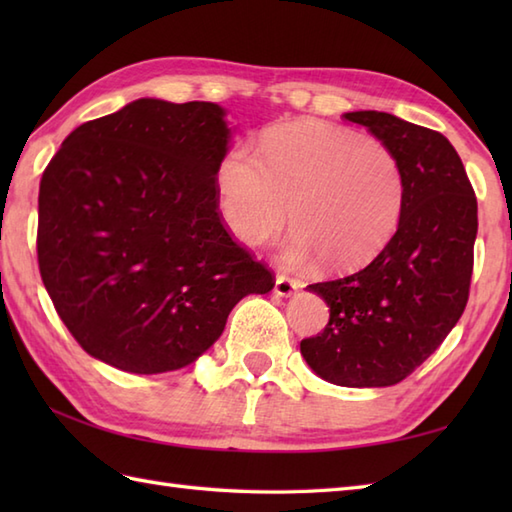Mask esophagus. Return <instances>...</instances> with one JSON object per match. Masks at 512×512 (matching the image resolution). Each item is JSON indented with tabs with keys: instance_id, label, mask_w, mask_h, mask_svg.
<instances>
[{
	"instance_id": "34e87169",
	"label": "esophagus",
	"mask_w": 512,
	"mask_h": 512,
	"mask_svg": "<svg viewBox=\"0 0 512 512\" xmlns=\"http://www.w3.org/2000/svg\"><path fill=\"white\" fill-rule=\"evenodd\" d=\"M297 288H299L297 281L288 279L286 275H277V279H275V295H277V297H290V295H295Z\"/></svg>"
}]
</instances>
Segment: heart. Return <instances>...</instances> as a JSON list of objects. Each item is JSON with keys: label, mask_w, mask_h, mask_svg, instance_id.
Listing matches in <instances>:
<instances>
[{"label": "heart", "mask_w": 512, "mask_h": 512, "mask_svg": "<svg viewBox=\"0 0 512 512\" xmlns=\"http://www.w3.org/2000/svg\"><path fill=\"white\" fill-rule=\"evenodd\" d=\"M405 171L385 143L319 121L279 125L262 138L259 158L226 151L215 171L217 209L239 244L259 246L288 220L281 246L290 266L321 259L350 273L394 237L405 206Z\"/></svg>", "instance_id": "heart-1"}]
</instances>
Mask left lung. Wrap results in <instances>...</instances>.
Returning a JSON list of instances; mask_svg holds the SVG:
<instances>
[{"mask_svg":"<svg viewBox=\"0 0 512 512\" xmlns=\"http://www.w3.org/2000/svg\"><path fill=\"white\" fill-rule=\"evenodd\" d=\"M402 162L405 206L394 237L356 273L308 286L330 321L301 341L312 372L341 387H389L438 350L469 301L477 200L440 132L387 112H347Z\"/></svg>","mask_w":512,"mask_h":512,"instance_id":"obj_1","label":"left lung"}]
</instances>
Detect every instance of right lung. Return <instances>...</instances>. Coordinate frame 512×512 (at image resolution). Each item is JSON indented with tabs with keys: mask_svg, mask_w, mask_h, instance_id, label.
Instances as JSON below:
<instances>
[{
	"mask_svg": "<svg viewBox=\"0 0 512 512\" xmlns=\"http://www.w3.org/2000/svg\"><path fill=\"white\" fill-rule=\"evenodd\" d=\"M217 103L138 99L63 140L39 184L43 286L85 352L129 374L187 367L273 273L233 242L215 171Z\"/></svg>",
	"mask_w": 512,
	"mask_h": 512,
	"instance_id": "add662e5",
	"label": "right lung"
}]
</instances>
